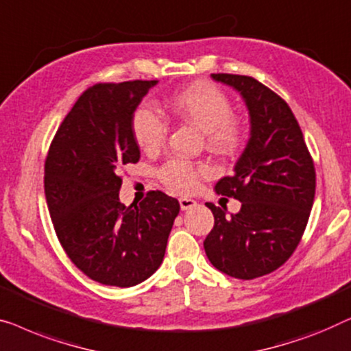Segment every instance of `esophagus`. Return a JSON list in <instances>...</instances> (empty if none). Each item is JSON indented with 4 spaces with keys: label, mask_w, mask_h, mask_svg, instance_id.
<instances>
[{
    "label": "esophagus",
    "mask_w": 351,
    "mask_h": 351,
    "mask_svg": "<svg viewBox=\"0 0 351 351\" xmlns=\"http://www.w3.org/2000/svg\"><path fill=\"white\" fill-rule=\"evenodd\" d=\"M195 205H197V202L194 199H187V197H182V199H180V206L182 211L194 208Z\"/></svg>",
    "instance_id": "34e87169"
}]
</instances>
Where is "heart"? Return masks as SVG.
<instances>
[{"label":"heart","mask_w":351,"mask_h":351,"mask_svg":"<svg viewBox=\"0 0 351 351\" xmlns=\"http://www.w3.org/2000/svg\"><path fill=\"white\" fill-rule=\"evenodd\" d=\"M165 106L180 119L205 133L206 143L216 151H232L240 141V127L230 117V103L218 87L195 82L169 98ZM132 132L136 145L145 151H156L165 143L167 122L151 106H138L132 116ZM208 173L205 165L171 159L162 167L159 176L170 191L186 194L194 191L199 178Z\"/></svg>","instance_id":"b5f03b06"}]
</instances>
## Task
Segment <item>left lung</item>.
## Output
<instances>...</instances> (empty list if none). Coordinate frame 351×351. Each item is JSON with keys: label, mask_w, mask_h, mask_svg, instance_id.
<instances>
[{"label": "left lung", "mask_w": 351, "mask_h": 351, "mask_svg": "<svg viewBox=\"0 0 351 351\" xmlns=\"http://www.w3.org/2000/svg\"><path fill=\"white\" fill-rule=\"evenodd\" d=\"M235 88L250 116V140L234 175L216 182V194L241 202L227 216L215 204V227L204 241L219 272L253 280L283 265L298 248L315 199V167L293 111L275 92L240 75H211Z\"/></svg>", "instance_id": "8db88e82"}]
</instances>
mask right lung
I'll return each instance as SVG.
<instances>
[{"label":"right lung","mask_w":351,"mask_h":351,"mask_svg":"<svg viewBox=\"0 0 351 351\" xmlns=\"http://www.w3.org/2000/svg\"><path fill=\"white\" fill-rule=\"evenodd\" d=\"M157 81L97 84L77 98L46 159L44 192L73 264L101 285L130 288L160 267L180 204L152 191L119 202L121 170L140 159L132 116Z\"/></svg>","instance_id":"obj_1"}]
</instances>
